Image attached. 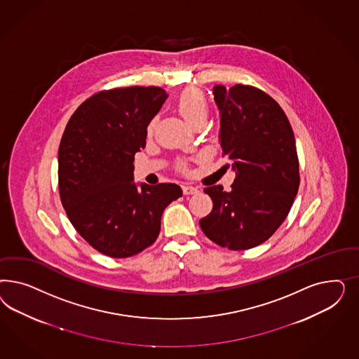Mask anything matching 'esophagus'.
<instances>
[{
	"mask_svg": "<svg viewBox=\"0 0 359 359\" xmlns=\"http://www.w3.org/2000/svg\"><path fill=\"white\" fill-rule=\"evenodd\" d=\"M197 192H198V189L194 185H183V194L184 195H195Z\"/></svg>",
	"mask_w": 359,
	"mask_h": 359,
	"instance_id": "34e87169",
	"label": "esophagus"
}]
</instances>
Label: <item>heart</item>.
<instances>
[{"label": "heart", "instance_id": "obj_1", "mask_svg": "<svg viewBox=\"0 0 359 359\" xmlns=\"http://www.w3.org/2000/svg\"><path fill=\"white\" fill-rule=\"evenodd\" d=\"M176 107L189 125H192L196 121L207 118V98L205 95L197 88H185L176 100ZM152 128H154V121L149 123V131H151Z\"/></svg>", "mask_w": 359, "mask_h": 359}]
</instances>
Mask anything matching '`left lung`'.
<instances>
[{"instance_id":"obj_1","label":"left lung","mask_w":359,"mask_h":359,"mask_svg":"<svg viewBox=\"0 0 359 359\" xmlns=\"http://www.w3.org/2000/svg\"><path fill=\"white\" fill-rule=\"evenodd\" d=\"M213 95L222 155L236 179L230 192L222 185L204 189L213 209L200 226L219 246L248 250L270 238L294 204L300 184L294 130L280 105L258 88L216 86Z\"/></svg>"}]
</instances>
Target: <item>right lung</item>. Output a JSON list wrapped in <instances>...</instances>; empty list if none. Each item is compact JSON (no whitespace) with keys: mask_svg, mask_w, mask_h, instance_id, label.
Here are the masks:
<instances>
[{"mask_svg":"<svg viewBox=\"0 0 359 359\" xmlns=\"http://www.w3.org/2000/svg\"><path fill=\"white\" fill-rule=\"evenodd\" d=\"M167 97L159 87L101 90L65 126L57 154L62 204L77 233L111 258L152 245L164 209L183 195L174 183L138 189L133 182L134 155L144 149L147 126Z\"/></svg>","mask_w":359,"mask_h":359,"instance_id":"right-lung-1","label":"right lung"}]
</instances>
